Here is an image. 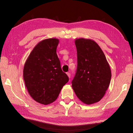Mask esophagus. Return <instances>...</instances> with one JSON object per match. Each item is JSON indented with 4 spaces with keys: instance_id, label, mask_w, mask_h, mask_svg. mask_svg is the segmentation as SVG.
Here are the masks:
<instances>
[{
    "instance_id": "esophagus-1",
    "label": "esophagus",
    "mask_w": 133,
    "mask_h": 133,
    "mask_svg": "<svg viewBox=\"0 0 133 133\" xmlns=\"http://www.w3.org/2000/svg\"><path fill=\"white\" fill-rule=\"evenodd\" d=\"M67 76H68V77H69V78H70V77H71V75H70V73H69V72L67 73Z\"/></svg>"
}]
</instances>
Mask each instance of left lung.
<instances>
[{"instance_id":"left-lung-1","label":"left lung","mask_w":133,"mask_h":133,"mask_svg":"<svg viewBox=\"0 0 133 133\" xmlns=\"http://www.w3.org/2000/svg\"><path fill=\"white\" fill-rule=\"evenodd\" d=\"M77 70L72 87L79 99L86 104L98 102L108 89L111 72L103 51L90 39L75 40Z\"/></svg>"}]
</instances>
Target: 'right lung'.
<instances>
[{"instance_id": "add662e5", "label": "right lung", "mask_w": 133, "mask_h": 133, "mask_svg": "<svg viewBox=\"0 0 133 133\" xmlns=\"http://www.w3.org/2000/svg\"><path fill=\"white\" fill-rule=\"evenodd\" d=\"M59 42L56 38L39 42L24 63L23 79L27 91L34 100L43 104L54 102L69 81L56 54Z\"/></svg>"}]
</instances>
